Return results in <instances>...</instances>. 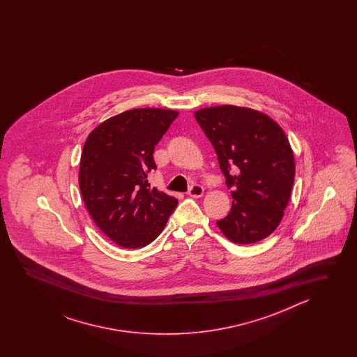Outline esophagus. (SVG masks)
Returning a JSON list of instances; mask_svg holds the SVG:
<instances>
[{
    "label": "esophagus",
    "instance_id": "obj_1",
    "mask_svg": "<svg viewBox=\"0 0 357 357\" xmlns=\"http://www.w3.org/2000/svg\"><path fill=\"white\" fill-rule=\"evenodd\" d=\"M188 195L191 197H202L204 195V188L202 185H192L188 191Z\"/></svg>",
    "mask_w": 357,
    "mask_h": 357
}]
</instances>
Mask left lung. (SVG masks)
<instances>
[{"label": "left lung", "instance_id": "obj_1", "mask_svg": "<svg viewBox=\"0 0 357 357\" xmlns=\"http://www.w3.org/2000/svg\"><path fill=\"white\" fill-rule=\"evenodd\" d=\"M194 114L232 189L231 212L217 226L232 243H258L278 227L289 204L296 167L289 139L268 114L246 107H206Z\"/></svg>", "mask_w": 357, "mask_h": 357}]
</instances>
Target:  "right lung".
<instances>
[{
    "label": "right lung",
    "mask_w": 357,
    "mask_h": 357,
    "mask_svg": "<svg viewBox=\"0 0 357 357\" xmlns=\"http://www.w3.org/2000/svg\"><path fill=\"white\" fill-rule=\"evenodd\" d=\"M178 112L129 109L99 123L84 144L79 188L94 223L114 243L140 249L154 241L175 211L177 199L152 188L155 145Z\"/></svg>",
    "instance_id": "1"
}]
</instances>
